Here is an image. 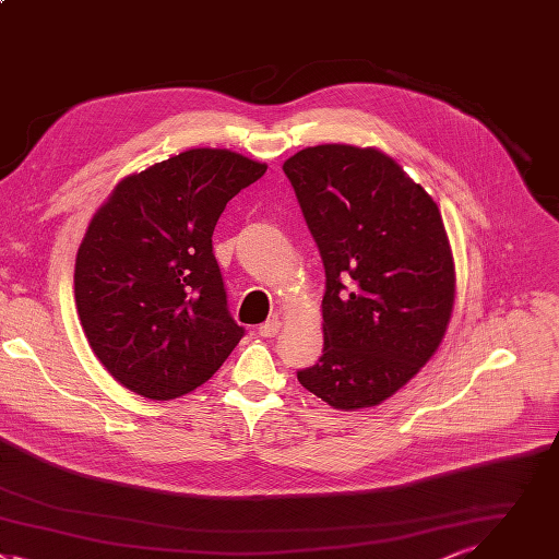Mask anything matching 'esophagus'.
<instances>
[{"label": "esophagus", "instance_id": "esophagus-1", "mask_svg": "<svg viewBox=\"0 0 559 559\" xmlns=\"http://www.w3.org/2000/svg\"><path fill=\"white\" fill-rule=\"evenodd\" d=\"M280 328H282V323L277 321V319H269V321H264V323H260V328H258V332L262 334V337H275V334L280 332Z\"/></svg>", "mask_w": 559, "mask_h": 559}]
</instances>
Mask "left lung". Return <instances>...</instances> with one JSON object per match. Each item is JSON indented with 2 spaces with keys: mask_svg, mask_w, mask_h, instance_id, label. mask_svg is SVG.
I'll return each mask as SVG.
<instances>
[{
  "mask_svg": "<svg viewBox=\"0 0 559 559\" xmlns=\"http://www.w3.org/2000/svg\"><path fill=\"white\" fill-rule=\"evenodd\" d=\"M284 174L325 269L323 355L297 379L337 409L379 405L429 361L452 317L440 211L372 147H306Z\"/></svg>",
  "mask_w": 559,
  "mask_h": 559,
  "instance_id": "1",
  "label": "left lung"
}]
</instances>
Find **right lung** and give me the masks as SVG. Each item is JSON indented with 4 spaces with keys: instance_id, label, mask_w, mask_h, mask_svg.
Here are the masks:
<instances>
[{
    "instance_id": "1",
    "label": "right lung",
    "mask_w": 559,
    "mask_h": 559,
    "mask_svg": "<svg viewBox=\"0 0 559 559\" xmlns=\"http://www.w3.org/2000/svg\"><path fill=\"white\" fill-rule=\"evenodd\" d=\"M264 171L229 150H189L121 180L92 217L74 266L76 310L94 355L128 390L189 394L245 337L211 236Z\"/></svg>"
}]
</instances>
